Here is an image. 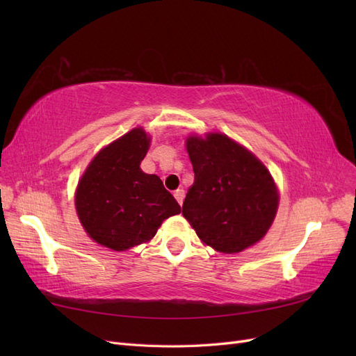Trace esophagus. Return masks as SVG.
<instances>
[{"instance_id": "obj_1", "label": "esophagus", "mask_w": 356, "mask_h": 356, "mask_svg": "<svg viewBox=\"0 0 356 356\" xmlns=\"http://www.w3.org/2000/svg\"><path fill=\"white\" fill-rule=\"evenodd\" d=\"M174 196H175L177 202H178L179 204H182V200H184V196H186V193H184V190H177V191L174 193Z\"/></svg>"}]
</instances>
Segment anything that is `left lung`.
Masks as SVG:
<instances>
[{"label":"left lung","mask_w":356,"mask_h":356,"mask_svg":"<svg viewBox=\"0 0 356 356\" xmlns=\"http://www.w3.org/2000/svg\"><path fill=\"white\" fill-rule=\"evenodd\" d=\"M195 170L182 215L199 238L225 254L260 241L277 209V191L264 165L229 136L187 139Z\"/></svg>","instance_id":"1"}]
</instances>
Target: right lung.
Instances as JSON below:
<instances>
[{
	"label": "right lung",
	"mask_w": 356,
	"mask_h": 356,
	"mask_svg": "<svg viewBox=\"0 0 356 356\" xmlns=\"http://www.w3.org/2000/svg\"><path fill=\"white\" fill-rule=\"evenodd\" d=\"M149 147L143 129H134L105 147L81 177L75 208L90 238L126 251L147 242L163 220L181 212L157 175L139 168Z\"/></svg>",
	"instance_id": "right-lung-1"
}]
</instances>
